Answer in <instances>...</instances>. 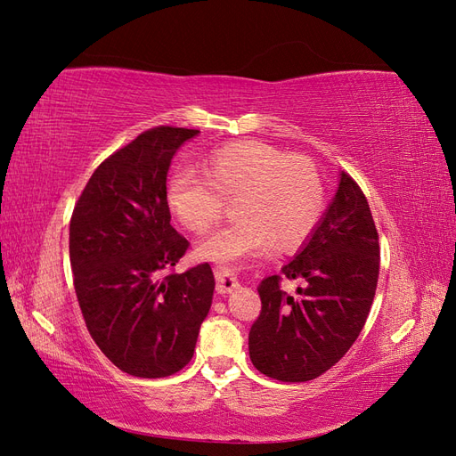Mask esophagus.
I'll return each mask as SVG.
<instances>
[{
  "label": "esophagus",
  "mask_w": 456,
  "mask_h": 456,
  "mask_svg": "<svg viewBox=\"0 0 456 456\" xmlns=\"http://www.w3.org/2000/svg\"><path fill=\"white\" fill-rule=\"evenodd\" d=\"M215 280H216V291L220 295H228L232 291H236V289L240 287L236 273H233L230 268H224V266L215 268Z\"/></svg>",
  "instance_id": "esophagus-1"
}]
</instances>
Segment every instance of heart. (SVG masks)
<instances>
[{
	"label": "heart",
	"instance_id": "b5f03b06",
	"mask_svg": "<svg viewBox=\"0 0 456 456\" xmlns=\"http://www.w3.org/2000/svg\"><path fill=\"white\" fill-rule=\"evenodd\" d=\"M203 175L176 171L167 183V205L190 232H207L236 200V223L205 238L198 255L218 265H236L272 245L291 251L320 223L323 183L315 165L302 156L258 141L232 142L211 151Z\"/></svg>",
	"mask_w": 456,
	"mask_h": 456
}]
</instances>
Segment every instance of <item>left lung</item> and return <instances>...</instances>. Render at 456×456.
Returning <instances> with one entry per match:
<instances>
[{"label": "left lung", "mask_w": 456, "mask_h": 456, "mask_svg": "<svg viewBox=\"0 0 456 456\" xmlns=\"http://www.w3.org/2000/svg\"><path fill=\"white\" fill-rule=\"evenodd\" d=\"M379 232L367 198L348 173L308 243L283 277L303 287L291 297L281 275L258 287L262 312L249 333L253 365L270 379L306 382L338 363L360 337L375 298Z\"/></svg>", "instance_id": "obj_1"}]
</instances>
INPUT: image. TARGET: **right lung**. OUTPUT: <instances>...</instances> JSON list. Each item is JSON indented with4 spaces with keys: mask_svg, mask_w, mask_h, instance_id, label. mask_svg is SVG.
<instances>
[{
    "mask_svg": "<svg viewBox=\"0 0 456 456\" xmlns=\"http://www.w3.org/2000/svg\"><path fill=\"white\" fill-rule=\"evenodd\" d=\"M198 129L159 126L106 158L70 220L74 289L89 335L133 377L175 375L194 355L215 278L203 262L173 266L188 240L171 226L167 171Z\"/></svg>",
    "mask_w": 456,
    "mask_h": 456,
    "instance_id": "add662e5",
    "label": "right lung"
}]
</instances>
